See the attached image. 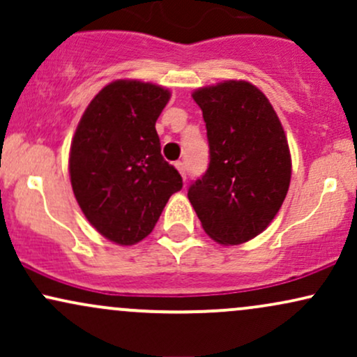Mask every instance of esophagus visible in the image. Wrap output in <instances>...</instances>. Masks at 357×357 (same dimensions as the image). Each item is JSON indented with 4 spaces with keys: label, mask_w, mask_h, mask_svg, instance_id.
Wrapping results in <instances>:
<instances>
[{
    "label": "esophagus",
    "mask_w": 357,
    "mask_h": 357,
    "mask_svg": "<svg viewBox=\"0 0 357 357\" xmlns=\"http://www.w3.org/2000/svg\"><path fill=\"white\" fill-rule=\"evenodd\" d=\"M174 166H176V169L179 171V174L183 176V179H186V166H184V162L183 161H178Z\"/></svg>",
    "instance_id": "1"
}]
</instances>
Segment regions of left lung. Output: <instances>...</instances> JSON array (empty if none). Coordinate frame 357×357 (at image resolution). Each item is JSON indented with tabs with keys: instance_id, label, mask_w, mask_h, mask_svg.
Masks as SVG:
<instances>
[{
	"instance_id": "obj_1",
	"label": "left lung",
	"mask_w": 357,
	"mask_h": 357,
	"mask_svg": "<svg viewBox=\"0 0 357 357\" xmlns=\"http://www.w3.org/2000/svg\"><path fill=\"white\" fill-rule=\"evenodd\" d=\"M192 99L206 122L210 165L188 198L213 240L245 243L272 223L289 191L292 159L284 127L250 82L202 87Z\"/></svg>"
}]
</instances>
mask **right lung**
Segmentation results:
<instances>
[{
    "instance_id": "1",
    "label": "right lung",
    "mask_w": 357,
    "mask_h": 357,
    "mask_svg": "<svg viewBox=\"0 0 357 357\" xmlns=\"http://www.w3.org/2000/svg\"><path fill=\"white\" fill-rule=\"evenodd\" d=\"M169 97V90L149 82H112L90 102L72 139L68 169L77 203L89 223L117 245L146 238L171 195L183 188L155 132Z\"/></svg>"
}]
</instances>
